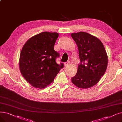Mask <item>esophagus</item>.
<instances>
[{"mask_svg":"<svg viewBox=\"0 0 122 122\" xmlns=\"http://www.w3.org/2000/svg\"><path fill=\"white\" fill-rule=\"evenodd\" d=\"M69 64H70V62L69 61H68V62H67L64 63V66L65 67H66V66H68L69 65Z\"/></svg>","mask_w":122,"mask_h":122,"instance_id":"34e87169","label":"esophagus"}]
</instances>
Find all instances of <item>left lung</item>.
<instances>
[{"mask_svg":"<svg viewBox=\"0 0 122 122\" xmlns=\"http://www.w3.org/2000/svg\"><path fill=\"white\" fill-rule=\"evenodd\" d=\"M71 35L78 46L81 62L72 82L79 88H91L106 71L107 52L102 42L96 37L84 32L72 33Z\"/></svg>","mask_w":122,"mask_h":122,"instance_id":"left-lung-1","label":"left lung"}]
</instances>
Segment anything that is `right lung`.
Segmentation results:
<instances>
[{
    "label": "right lung",
    "instance_id": "add662e5",
    "mask_svg": "<svg viewBox=\"0 0 122 122\" xmlns=\"http://www.w3.org/2000/svg\"><path fill=\"white\" fill-rule=\"evenodd\" d=\"M58 36L56 32H43L29 38L22 47L20 71L25 80L36 88L48 86L64 66L56 62L59 54L54 46Z\"/></svg>",
    "mask_w": 122,
    "mask_h": 122
}]
</instances>
